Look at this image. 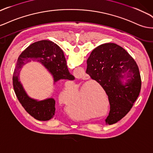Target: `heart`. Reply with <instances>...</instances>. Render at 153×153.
<instances>
[{"instance_id":"1","label":"heart","mask_w":153,"mask_h":153,"mask_svg":"<svg viewBox=\"0 0 153 153\" xmlns=\"http://www.w3.org/2000/svg\"><path fill=\"white\" fill-rule=\"evenodd\" d=\"M76 96V94L74 93L71 88L69 86H65L64 89L62 91L60 95V101L64 104L65 107L69 106L71 108L72 115L74 118L79 120H84L88 118V115L82 112V107H80L78 104L72 102L74 98Z\"/></svg>"}]
</instances>
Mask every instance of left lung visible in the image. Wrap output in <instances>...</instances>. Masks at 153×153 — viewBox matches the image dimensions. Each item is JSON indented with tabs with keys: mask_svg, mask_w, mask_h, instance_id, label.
I'll use <instances>...</instances> for the list:
<instances>
[{
	"mask_svg": "<svg viewBox=\"0 0 153 153\" xmlns=\"http://www.w3.org/2000/svg\"><path fill=\"white\" fill-rule=\"evenodd\" d=\"M86 73L100 84L110 104L106 124H113L131 110L141 89L138 65L129 53L114 43L94 49L87 60Z\"/></svg>",
	"mask_w": 153,
	"mask_h": 153,
	"instance_id": "obj_1",
	"label": "left lung"
}]
</instances>
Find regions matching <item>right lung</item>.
I'll return each mask as SVG.
<instances>
[{
	"label": "right lung",
	"instance_id": "1",
	"mask_svg": "<svg viewBox=\"0 0 153 153\" xmlns=\"http://www.w3.org/2000/svg\"><path fill=\"white\" fill-rule=\"evenodd\" d=\"M36 60L46 68L53 78L54 85L60 80H74L69 73L64 52L50 40H40L31 44L20 55L13 73L15 93L20 104L33 117L40 121H47L55 116V100L48 98L42 100L31 98L19 80L20 69L31 60Z\"/></svg>",
	"mask_w": 153,
	"mask_h": 153
}]
</instances>
